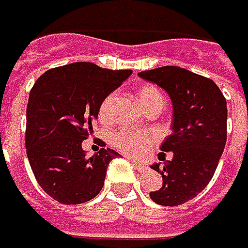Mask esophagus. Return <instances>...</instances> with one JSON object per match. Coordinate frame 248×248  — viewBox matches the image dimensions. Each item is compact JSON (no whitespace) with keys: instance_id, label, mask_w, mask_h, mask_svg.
<instances>
[{"instance_id":"obj_1","label":"esophagus","mask_w":248,"mask_h":248,"mask_svg":"<svg viewBox=\"0 0 248 248\" xmlns=\"http://www.w3.org/2000/svg\"><path fill=\"white\" fill-rule=\"evenodd\" d=\"M128 160H130L131 163L135 166V169H137L138 171H145V170H146V166H145V165H142V163H140V162H137L134 157H128Z\"/></svg>"}]
</instances>
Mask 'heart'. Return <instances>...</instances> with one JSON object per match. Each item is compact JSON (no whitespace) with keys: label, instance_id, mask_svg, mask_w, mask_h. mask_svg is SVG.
Returning <instances> with one entry per match:
<instances>
[{"label":"heart","instance_id":"b5f03b06","mask_svg":"<svg viewBox=\"0 0 248 248\" xmlns=\"http://www.w3.org/2000/svg\"><path fill=\"white\" fill-rule=\"evenodd\" d=\"M137 97L138 102L141 103L145 110L154 107L157 105H163V96L160 91L154 86V85H142L138 88L137 91ZM116 100V93H110L107 94L103 102L99 106V111L97 116L100 121H108L111 116V108ZM113 145L120 149L121 152L127 154L130 156H143L146 155L151 148L155 145L156 137L151 132H145V131H134V130H120L113 134L111 137Z\"/></svg>","mask_w":248,"mask_h":248}]
</instances>
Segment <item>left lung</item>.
I'll return each instance as SVG.
<instances>
[{
    "mask_svg": "<svg viewBox=\"0 0 248 248\" xmlns=\"http://www.w3.org/2000/svg\"><path fill=\"white\" fill-rule=\"evenodd\" d=\"M138 75L165 89L173 103L171 134L160 146L159 160L164 162L166 152L173 159L163 167L151 166L162 174L163 186L149 197L165 206L184 204L215 174L226 145V99L212 79L186 68L167 65Z\"/></svg>",
    "mask_w": 248,
    "mask_h": 248,
    "instance_id": "8db88e82",
    "label": "left lung"
}]
</instances>
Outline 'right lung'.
I'll use <instances>...</instances> for the list:
<instances>
[{"instance_id":"1","label":"right lung","mask_w":248,"mask_h":248,"mask_svg":"<svg viewBox=\"0 0 248 248\" xmlns=\"http://www.w3.org/2000/svg\"><path fill=\"white\" fill-rule=\"evenodd\" d=\"M131 75V69L74 62L46 71L26 108V155L40 187L65 205L88 202L103 188L110 148L86 157L82 142L92 134L99 106Z\"/></svg>"}]
</instances>
